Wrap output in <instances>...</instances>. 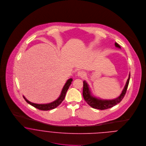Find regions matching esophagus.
<instances>
[{
  "mask_svg": "<svg viewBox=\"0 0 146 146\" xmlns=\"http://www.w3.org/2000/svg\"><path fill=\"white\" fill-rule=\"evenodd\" d=\"M77 76L78 77H81V78H84L85 76V73L83 71H79L77 73Z\"/></svg>",
  "mask_w": 146,
  "mask_h": 146,
  "instance_id": "34e87169",
  "label": "esophagus"
}]
</instances>
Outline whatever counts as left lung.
I'll return each mask as SVG.
<instances>
[{"label": "left lung", "mask_w": 146, "mask_h": 146, "mask_svg": "<svg viewBox=\"0 0 146 146\" xmlns=\"http://www.w3.org/2000/svg\"><path fill=\"white\" fill-rule=\"evenodd\" d=\"M115 45L116 48H118L120 49L121 48L120 46L117 42H115ZM130 77V73L129 72L128 79L126 82L125 86L123 89L120 95L117 98L112 99V100H103L94 96L91 92V89L89 87V84L87 83V82L85 80H84L83 82V95L84 100L92 108L101 110L110 108L115 106V105L120 103L124 97L128 85H129V83Z\"/></svg>", "instance_id": "1"}]
</instances>
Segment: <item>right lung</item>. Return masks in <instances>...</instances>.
Returning <instances> with one entry per match:
<instances>
[{
  "mask_svg": "<svg viewBox=\"0 0 146 146\" xmlns=\"http://www.w3.org/2000/svg\"><path fill=\"white\" fill-rule=\"evenodd\" d=\"M72 82V79L70 78L69 79H68L65 84L64 85L63 87L62 91L61 92V94L60 95V96L58 97V98L55 101H53L52 102L49 103V104H35V103H33L29 101H28L24 96H23V98L25 99V100L29 104L33 106V107L40 110H42V111H48V110H50L52 109H54L55 108H56L57 106H58L60 104L62 103L63 100L64 99L65 96H66V93L68 89V88L70 87V85H71V82Z\"/></svg>",
  "mask_w": 146,
  "mask_h": 146,
  "instance_id": "obj_1",
  "label": "right lung"
}]
</instances>
